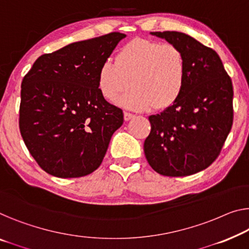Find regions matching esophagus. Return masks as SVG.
I'll list each match as a JSON object with an SVG mask.
<instances>
[{
	"label": "esophagus",
	"mask_w": 249,
	"mask_h": 249,
	"mask_svg": "<svg viewBox=\"0 0 249 249\" xmlns=\"http://www.w3.org/2000/svg\"><path fill=\"white\" fill-rule=\"evenodd\" d=\"M134 117V115L133 114H131V113H124V121H129V120H132V118Z\"/></svg>",
	"instance_id": "esophagus-1"
}]
</instances>
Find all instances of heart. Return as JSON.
I'll use <instances>...</instances> for the list:
<instances>
[{
  "instance_id": "1",
  "label": "heart",
  "mask_w": 249,
  "mask_h": 249,
  "mask_svg": "<svg viewBox=\"0 0 249 249\" xmlns=\"http://www.w3.org/2000/svg\"><path fill=\"white\" fill-rule=\"evenodd\" d=\"M187 61L174 44L136 39L122 47L115 62L107 60L99 67L97 87L107 102L115 103L129 87L133 90L120 105L146 112L172 106L183 90Z\"/></svg>"
}]
</instances>
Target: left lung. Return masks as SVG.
Returning a JSON list of instances; mask_svg holds the SVG:
<instances>
[{
	"label": "left lung",
	"instance_id": "left-lung-1",
	"mask_svg": "<svg viewBox=\"0 0 249 249\" xmlns=\"http://www.w3.org/2000/svg\"><path fill=\"white\" fill-rule=\"evenodd\" d=\"M182 51L187 61L183 90L172 106L148 116L144 154L155 172L185 177L216 160L232 125V85L219 55L177 31L151 32Z\"/></svg>",
	"mask_w": 249,
	"mask_h": 249
}]
</instances>
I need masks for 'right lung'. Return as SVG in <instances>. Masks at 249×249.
Returning <instances> with one entry per match:
<instances>
[{
  "label": "right lung",
  "mask_w": 249,
  "mask_h": 249,
  "mask_svg": "<svg viewBox=\"0 0 249 249\" xmlns=\"http://www.w3.org/2000/svg\"><path fill=\"white\" fill-rule=\"evenodd\" d=\"M125 36L112 32L42 54L22 80V139L51 176L85 177L102 164L124 118L99 92L97 73Z\"/></svg>",
  "instance_id": "right-lung-1"
}]
</instances>
